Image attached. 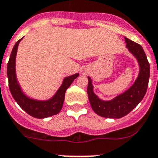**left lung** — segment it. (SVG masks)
Segmentation results:
<instances>
[{"label": "left lung", "instance_id": "8db88e82", "mask_svg": "<svg viewBox=\"0 0 158 158\" xmlns=\"http://www.w3.org/2000/svg\"><path fill=\"white\" fill-rule=\"evenodd\" d=\"M127 48L136 58L139 66L138 77L130 87L110 100L100 98L94 91L92 79L88 78L87 94L92 110L101 117L121 118L128 114L144 98L149 83L150 68L143 48L141 45L125 37Z\"/></svg>", "mask_w": 158, "mask_h": 158}]
</instances>
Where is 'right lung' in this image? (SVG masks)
Returning <instances> with one entry per match:
<instances>
[{
    "label": "right lung",
    "mask_w": 158,
    "mask_h": 158,
    "mask_svg": "<svg viewBox=\"0 0 158 158\" xmlns=\"http://www.w3.org/2000/svg\"><path fill=\"white\" fill-rule=\"evenodd\" d=\"M22 39L23 38L19 40L13 47L7 66V75L9 79V86L11 94L20 107L26 113L31 115V117L36 118H45L60 113L63 107L66 90L73 83V81L79 76V74L75 73L64 78L62 84L60 85V87L56 90L54 95L48 99H35L28 96L22 90L16 77V53L18 45Z\"/></svg>",
    "instance_id": "1"
}]
</instances>
